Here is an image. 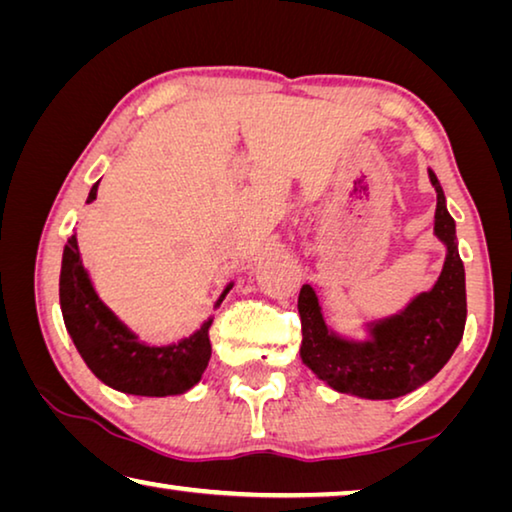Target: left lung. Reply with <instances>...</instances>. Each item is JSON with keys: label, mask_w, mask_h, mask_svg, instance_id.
I'll list each match as a JSON object with an SVG mask.
<instances>
[{"label": "left lung", "mask_w": 512, "mask_h": 512, "mask_svg": "<svg viewBox=\"0 0 512 512\" xmlns=\"http://www.w3.org/2000/svg\"><path fill=\"white\" fill-rule=\"evenodd\" d=\"M428 180L437 193L433 234L446 248L442 273L431 289L419 291L396 314L364 321V339L337 332L323 316L316 291L310 285L300 289V360L339 394L387 401L415 392L451 360L465 332V266L458 255L456 221L431 168Z\"/></svg>", "instance_id": "obj_1"}]
</instances>
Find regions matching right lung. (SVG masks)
Listing matches in <instances>:
<instances>
[{
  "mask_svg": "<svg viewBox=\"0 0 512 512\" xmlns=\"http://www.w3.org/2000/svg\"><path fill=\"white\" fill-rule=\"evenodd\" d=\"M97 184L100 182L93 184L86 202L97 198ZM232 287L234 282L223 289L216 307ZM59 298L72 344L104 385L134 396H177L200 383L212 358L209 328L214 316H209L193 335L177 342L161 346L141 342L95 291L91 275L81 262L77 234H72L63 248Z\"/></svg>",
  "mask_w": 512,
  "mask_h": 512,
  "instance_id": "add662e5",
  "label": "right lung"
}]
</instances>
